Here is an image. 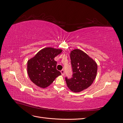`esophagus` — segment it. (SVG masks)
Masks as SVG:
<instances>
[{
  "label": "esophagus",
  "mask_w": 123,
  "mask_h": 123,
  "mask_svg": "<svg viewBox=\"0 0 123 123\" xmlns=\"http://www.w3.org/2000/svg\"><path fill=\"white\" fill-rule=\"evenodd\" d=\"M61 72V74H62V75H64V74H65V71H64V70H62Z\"/></svg>",
  "instance_id": "34e87169"
}]
</instances>
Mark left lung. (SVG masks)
<instances>
[{
	"label": "left lung",
	"instance_id": "1",
	"mask_svg": "<svg viewBox=\"0 0 123 123\" xmlns=\"http://www.w3.org/2000/svg\"><path fill=\"white\" fill-rule=\"evenodd\" d=\"M72 77L65 80L68 87L74 92H79L90 87L96 76L98 65L96 62L80 49L70 53Z\"/></svg>",
	"mask_w": 123,
	"mask_h": 123
}]
</instances>
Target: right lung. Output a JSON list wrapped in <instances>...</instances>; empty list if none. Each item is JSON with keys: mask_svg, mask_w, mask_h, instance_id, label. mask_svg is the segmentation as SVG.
<instances>
[{"mask_svg": "<svg viewBox=\"0 0 123 123\" xmlns=\"http://www.w3.org/2000/svg\"><path fill=\"white\" fill-rule=\"evenodd\" d=\"M62 52L61 49L47 47L40 50L28 61L27 71L30 79L37 86L45 88L61 75L56 69L54 58Z\"/></svg>", "mask_w": 123, "mask_h": 123, "instance_id": "right-lung-1", "label": "right lung"}]
</instances>
